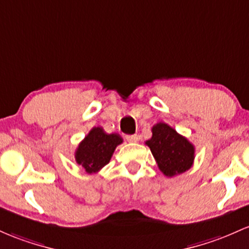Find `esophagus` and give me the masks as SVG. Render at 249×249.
I'll return each mask as SVG.
<instances>
[{
    "mask_svg": "<svg viewBox=\"0 0 249 249\" xmlns=\"http://www.w3.org/2000/svg\"><path fill=\"white\" fill-rule=\"evenodd\" d=\"M139 137L137 135H127L126 136V141L130 142V143H136V142H138Z\"/></svg>",
    "mask_w": 249,
    "mask_h": 249,
    "instance_id": "1",
    "label": "esophagus"
}]
</instances>
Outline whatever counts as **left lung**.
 <instances>
[{
  "mask_svg": "<svg viewBox=\"0 0 249 249\" xmlns=\"http://www.w3.org/2000/svg\"><path fill=\"white\" fill-rule=\"evenodd\" d=\"M154 155L158 168L166 177L189 170L195 158V146L165 123L152 127V137L145 142Z\"/></svg>",
  "mask_w": 249,
  "mask_h": 249,
  "instance_id": "left-lung-1",
  "label": "left lung"
}]
</instances>
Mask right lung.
<instances>
[{"label":"right lung","instance_id":"add662e5","mask_svg":"<svg viewBox=\"0 0 249 249\" xmlns=\"http://www.w3.org/2000/svg\"><path fill=\"white\" fill-rule=\"evenodd\" d=\"M123 143L117 133H106L102 127H93L81 141L75 151V160L87 174H95L110 162L116 147Z\"/></svg>","mask_w":249,"mask_h":249}]
</instances>
